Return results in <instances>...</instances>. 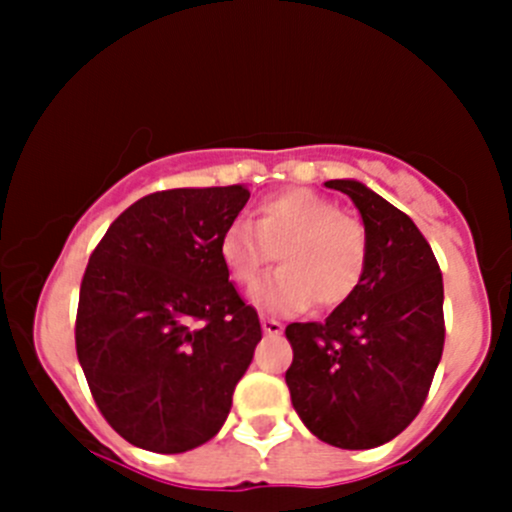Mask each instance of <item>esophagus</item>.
Wrapping results in <instances>:
<instances>
[{
    "instance_id": "1",
    "label": "esophagus",
    "mask_w": 512,
    "mask_h": 512,
    "mask_svg": "<svg viewBox=\"0 0 512 512\" xmlns=\"http://www.w3.org/2000/svg\"><path fill=\"white\" fill-rule=\"evenodd\" d=\"M282 322H277V319H270V317H262V332L267 334V337H280L282 334Z\"/></svg>"
}]
</instances>
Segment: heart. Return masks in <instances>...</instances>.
Returning a JSON list of instances; mask_svg holds the SVG:
<instances>
[{"mask_svg":"<svg viewBox=\"0 0 512 512\" xmlns=\"http://www.w3.org/2000/svg\"><path fill=\"white\" fill-rule=\"evenodd\" d=\"M218 252L240 287L255 285L280 257L282 267L252 289V302L265 312L292 314L314 302L332 309L352 297L369 265V235L327 195L289 188L257 205L255 225H227Z\"/></svg>","mask_w":512,"mask_h":512,"instance_id":"heart-1","label":"heart"}]
</instances>
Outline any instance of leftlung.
<instances>
[{
  "label": "left lung",
  "mask_w": 512,
  "mask_h": 512,
  "mask_svg": "<svg viewBox=\"0 0 512 512\" xmlns=\"http://www.w3.org/2000/svg\"><path fill=\"white\" fill-rule=\"evenodd\" d=\"M352 198L369 235L359 289L324 322L285 329V381L304 426L337 448L364 451L418 416L443 354V277L414 220L359 180H327Z\"/></svg>",
  "instance_id": "left-lung-1"
}]
</instances>
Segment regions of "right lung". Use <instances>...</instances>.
<instances>
[{
    "label": "right lung",
    "mask_w": 512,
    "mask_h": 512,
    "mask_svg": "<svg viewBox=\"0 0 512 512\" xmlns=\"http://www.w3.org/2000/svg\"><path fill=\"white\" fill-rule=\"evenodd\" d=\"M250 190L175 188L123 210L81 280L76 354L103 418L156 453L223 428L262 327L220 260Z\"/></svg>",
    "instance_id": "add662e5"
}]
</instances>
